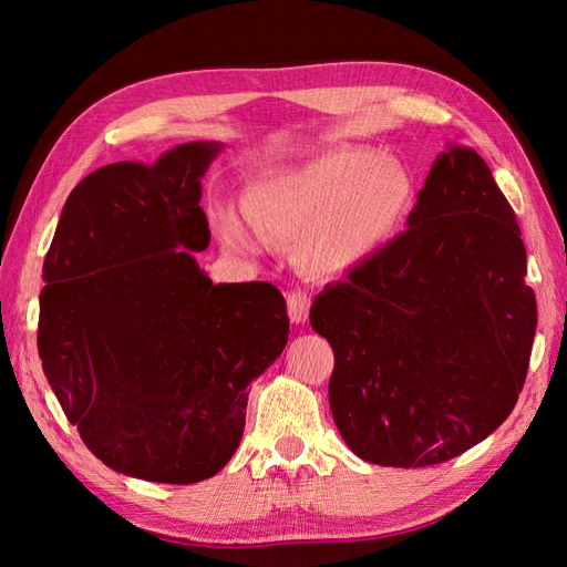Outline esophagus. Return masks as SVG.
<instances>
[{
	"label": "esophagus",
	"mask_w": 567,
	"mask_h": 567,
	"mask_svg": "<svg viewBox=\"0 0 567 567\" xmlns=\"http://www.w3.org/2000/svg\"><path fill=\"white\" fill-rule=\"evenodd\" d=\"M309 307H311V299L305 290L287 292V311H290V319L295 323H305L309 319Z\"/></svg>",
	"instance_id": "obj_1"
}]
</instances>
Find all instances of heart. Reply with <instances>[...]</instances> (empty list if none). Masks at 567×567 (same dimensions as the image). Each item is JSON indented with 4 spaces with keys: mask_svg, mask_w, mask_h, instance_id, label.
<instances>
[{
    "mask_svg": "<svg viewBox=\"0 0 567 567\" xmlns=\"http://www.w3.org/2000/svg\"><path fill=\"white\" fill-rule=\"evenodd\" d=\"M414 207V179L396 161L363 148H336L292 171L256 179L240 199L246 221L321 277L346 275L372 260L400 234ZM221 240L250 250L246 226L228 209L214 212Z\"/></svg>",
    "mask_w": 567,
    "mask_h": 567,
    "instance_id": "heart-1",
    "label": "heart"
}]
</instances>
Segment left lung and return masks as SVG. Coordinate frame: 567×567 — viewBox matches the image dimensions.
<instances>
[{"label":"left lung","instance_id":"8db88e82","mask_svg":"<svg viewBox=\"0 0 567 567\" xmlns=\"http://www.w3.org/2000/svg\"><path fill=\"white\" fill-rule=\"evenodd\" d=\"M406 226L309 311L333 348L336 426L388 467L445 463L499 429L536 333L519 224L473 148L433 161Z\"/></svg>","mask_w":567,"mask_h":567}]
</instances>
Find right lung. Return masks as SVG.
Listing matches in <instances>:
<instances>
[{
  "instance_id": "1",
  "label": "right lung",
  "mask_w": 567,
  "mask_h": 567,
  "mask_svg": "<svg viewBox=\"0 0 567 567\" xmlns=\"http://www.w3.org/2000/svg\"><path fill=\"white\" fill-rule=\"evenodd\" d=\"M221 143H183L153 165L112 163L70 192L43 262L39 355L84 445L148 483L192 485L231 461L248 384L287 346L270 282H219L202 175Z\"/></svg>"
}]
</instances>
